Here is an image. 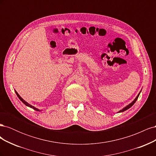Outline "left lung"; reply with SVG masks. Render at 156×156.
<instances>
[{
  "label": "left lung",
  "instance_id": "obj_1",
  "mask_svg": "<svg viewBox=\"0 0 156 156\" xmlns=\"http://www.w3.org/2000/svg\"><path fill=\"white\" fill-rule=\"evenodd\" d=\"M139 94H140V93L138 94V96H136V98L135 99V100H134V101H133V102H132V103H130V104L129 105H127V106H126L125 108H123V109H122V110H121V111H119V112H124V111H126V110H127V109H128V108H129L131 107H132V106H133V104H134V103L136 102V100H137V99H138V98H139Z\"/></svg>",
  "mask_w": 156,
  "mask_h": 156
}]
</instances>
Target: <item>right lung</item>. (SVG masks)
Returning <instances> with one entry per match:
<instances>
[{
  "mask_svg": "<svg viewBox=\"0 0 156 156\" xmlns=\"http://www.w3.org/2000/svg\"><path fill=\"white\" fill-rule=\"evenodd\" d=\"M16 94H17V97L19 98V99H20V100L23 103H24V104L25 105H27V106H28V107H30V108H33V109H34V110H36V111H40V110H38V109H37V108H35L34 107H33V106H32L31 105H30V104H29V103H28L27 102H26L24 100H23V99L20 96V95H19V94H17V92L16 91Z\"/></svg>",
  "mask_w": 156,
  "mask_h": 156,
  "instance_id": "1",
  "label": "right lung"
}]
</instances>
